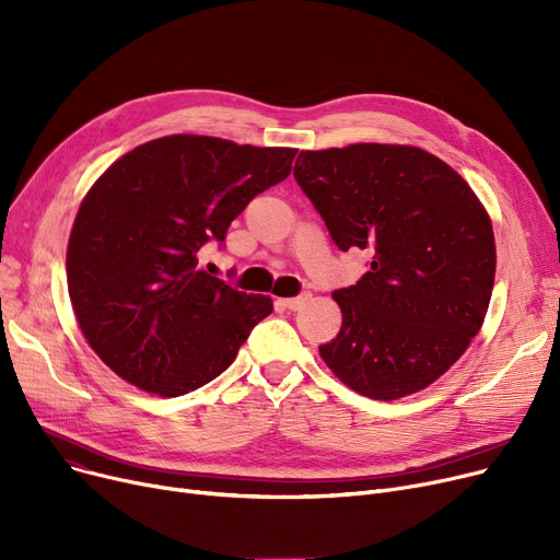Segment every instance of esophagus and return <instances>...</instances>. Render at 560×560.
<instances>
[{"instance_id":"34e87169","label":"esophagus","mask_w":560,"mask_h":560,"mask_svg":"<svg viewBox=\"0 0 560 560\" xmlns=\"http://www.w3.org/2000/svg\"><path fill=\"white\" fill-rule=\"evenodd\" d=\"M308 300H311V295H308V292H304V295H300V298H290V300H283L281 304H283L288 311H300L304 304H308Z\"/></svg>"}]
</instances>
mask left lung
<instances>
[{"label":"left lung","mask_w":560,"mask_h":560,"mask_svg":"<svg viewBox=\"0 0 560 560\" xmlns=\"http://www.w3.org/2000/svg\"><path fill=\"white\" fill-rule=\"evenodd\" d=\"M295 179L334 243L370 270L334 292L338 336L319 357L354 393L393 401L431 386L479 334L497 249L481 199L413 144L357 142L302 152Z\"/></svg>","instance_id":"obj_1"}]
</instances>
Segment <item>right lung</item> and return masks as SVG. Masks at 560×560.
Wrapping results in <instances>:
<instances>
[{"mask_svg":"<svg viewBox=\"0 0 560 560\" xmlns=\"http://www.w3.org/2000/svg\"><path fill=\"white\" fill-rule=\"evenodd\" d=\"M295 154L174 133L138 144L85 192L68 241V292L83 338L117 376L179 397L233 363L272 298L211 277L199 249L222 243Z\"/></svg>","mask_w":560,"mask_h":560,"instance_id":"right-lung-1","label":"right lung"}]
</instances>
